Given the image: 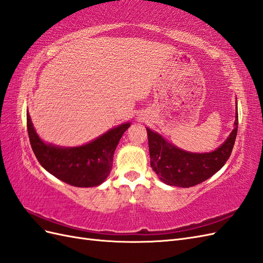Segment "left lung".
<instances>
[{
    "mask_svg": "<svg viewBox=\"0 0 263 263\" xmlns=\"http://www.w3.org/2000/svg\"><path fill=\"white\" fill-rule=\"evenodd\" d=\"M147 131L151 167L167 185L192 187L217 173L229 159L238 131V111L235 129L224 143L211 153H189L165 141L160 134Z\"/></svg>",
    "mask_w": 263,
    "mask_h": 263,
    "instance_id": "obj_1",
    "label": "left lung"
}]
</instances>
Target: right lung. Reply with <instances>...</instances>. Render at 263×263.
<instances>
[{"mask_svg":"<svg viewBox=\"0 0 263 263\" xmlns=\"http://www.w3.org/2000/svg\"><path fill=\"white\" fill-rule=\"evenodd\" d=\"M27 132L37 161L51 175L76 187L100 185L112 168L114 154L130 123L119 125L100 138L78 147H56L45 144L34 130L27 112Z\"/></svg>","mask_w":263,"mask_h":263,"instance_id":"right-lung-1","label":"right lung"}]
</instances>
